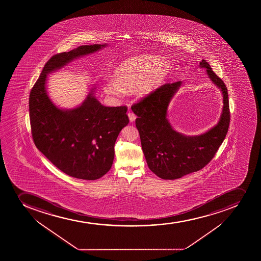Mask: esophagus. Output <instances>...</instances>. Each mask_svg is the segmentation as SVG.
Here are the masks:
<instances>
[{
  "instance_id": "34e87169",
  "label": "esophagus",
  "mask_w": 261,
  "mask_h": 261,
  "mask_svg": "<svg viewBox=\"0 0 261 261\" xmlns=\"http://www.w3.org/2000/svg\"><path fill=\"white\" fill-rule=\"evenodd\" d=\"M127 115H128L129 120H130V121H131V122H133V121H135V119H136V117H137V116H136V115H135V113H133V112H128V114H127Z\"/></svg>"
}]
</instances>
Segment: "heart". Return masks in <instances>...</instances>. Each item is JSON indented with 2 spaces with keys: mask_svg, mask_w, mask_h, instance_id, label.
<instances>
[{
  "mask_svg": "<svg viewBox=\"0 0 261 261\" xmlns=\"http://www.w3.org/2000/svg\"><path fill=\"white\" fill-rule=\"evenodd\" d=\"M170 70V61L158 55L129 58L116 68L114 79L105 81L103 90L110 95L121 96L135 89L138 95L145 96L162 85Z\"/></svg>",
  "mask_w": 261,
  "mask_h": 261,
  "instance_id": "1",
  "label": "heart"
}]
</instances>
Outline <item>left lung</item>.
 I'll use <instances>...</instances> for the list:
<instances>
[{"mask_svg":"<svg viewBox=\"0 0 261 261\" xmlns=\"http://www.w3.org/2000/svg\"><path fill=\"white\" fill-rule=\"evenodd\" d=\"M199 65L206 69L212 82L222 91L224 103L220 121L203 135H181L168 122V103L182 84L181 81L165 83L131 107L137 116L135 124L148 167L163 179H176L201 170L214 158L228 132L230 115L227 88L206 60H201Z\"/></svg>","mask_w":261,"mask_h":261,"instance_id":"obj_1","label":"left lung"}]
</instances>
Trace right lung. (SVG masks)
Returning <instances> with one entry per match:
<instances>
[{"mask_svg":"<svg viewBox=\"0 0 261 261\" xmlns=\"http://www.w3.org/2000/svg\"><path fill=\"white\" fill-rule=\"evenodd\" d=\"M105 45H85L55 55L46 63L29 98L31 135L36 148L60 170L74 178L95 180L113 163L119 133L128 124L126 106L108 107L90 92L83 105L61 110L46 91L48 73Z\"/></svg>","mask_w":261,"mask_h":261,"instance_id":"obj_1","label":"right lung"}]
</instances>
